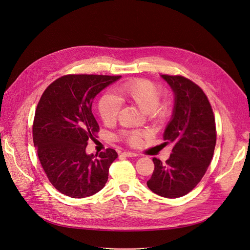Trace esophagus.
I'll list each match as a JSON object with an SVG mask.
<instances>
[{"label": "esophagus", "instance_id": "34e87169", "mask_svg": "<svg viewBox=\"0 0 250 250\" xmlns=\"http://www.w3.org/2000/svg\"><path fill=\"white\" fill-rule=\"evenodd\" d=\"M122 155H124V156H126V157H136V156H138L137 153L130 152V151H125V152H123Z\"/></svg>", "mask_w": 250, "mask_h": 250}]
</instances>
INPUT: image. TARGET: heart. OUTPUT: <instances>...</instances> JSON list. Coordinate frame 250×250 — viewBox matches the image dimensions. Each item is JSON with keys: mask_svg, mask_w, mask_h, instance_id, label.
Here are the masks:
<instances>
[{"mask_svg": "<svg viewBox=\"0 0 250 250\" xmlns=\"http://www.w3.org/2000/svg\"><path fill=\"white\" fill-rule=\"evenodd\" d=\"M122 97L135 105L143 112L147 113L152 120L164 121L172 111L169 102H160L161 88L147 79H133L120 86ZM121 110V102L112 93H105L99 100L98 111L102 121L106 125H111L117 120ZM145 133L138 130H122L118 139L130 146H138Z\"/></svg>", "mask_w": 250, "mask_h": 250, "instance_id": "b5f03b06", "label": "heart"}]
</instances>
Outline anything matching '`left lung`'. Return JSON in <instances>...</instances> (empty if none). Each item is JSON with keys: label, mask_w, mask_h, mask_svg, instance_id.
<instances>
[{"label": "left lung", "mask_w": 250, "mask_h": 250, "mask_svg": "<svg viewBox=\"0 0 250 250\" xmlns=\"http://www.w3.org/2000/svg\"><path fill=\"white\" fill-rule=\"evenodd\" d=\"M175 94L173 116L164 132V144L173 143L168 160L153 158L148 188L166 198L186 195L204 176L212 160L216 127L212 107L203 90L180 75H162Z\"/></svg>", "instance_id": "left-lung-1"}]
</instances>
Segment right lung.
I'll list each match as a JSON object with an SVG mask.
<instances>
[{"label":"right lung","instance_id":"obj_1","mask_svg":"<svg viewBox=\"0 0 250 250\" xmlns=\"http://www.w3.org/2000/svg\"><path fill=\"white\" fill-rule=\"evenodd\" d=\"M121 76L69 74L51 83L37 105L33 141L52 185L72 198L99 192L108 180L109 168L118 154L107 148L86 154L90 139L99 132L92 101Z\"/></svg>","mask_w":250,"mask_h":250}]
</instances>
